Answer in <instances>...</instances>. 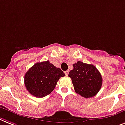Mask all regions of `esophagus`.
I'll return each instance as SVG.
<instances>
[{"label": "esophagus", "instance_id": "1", "mask_svg": "<svg viewBox=\"0 0 125 125\" xmlns=\"http://www.w3.org/2000/svg\"><path fill=\"white\" fill-rule=\"evenodd\" d=\"M64 73H65V74L66 76H67L68 74H69V71H65Z\"/></svg>", "mask_w": 125, "mask_h": 125}]
</instances>
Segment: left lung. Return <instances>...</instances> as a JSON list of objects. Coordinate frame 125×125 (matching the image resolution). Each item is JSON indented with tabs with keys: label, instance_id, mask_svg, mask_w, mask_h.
I'll return each instance as SVG.
<instances>
[{
	"label": "left lung",
	"instance_id": "obj_1",
	"mask_svg": "<svg viewBox=\"0 0 125 125\" xmlns=\"http://www.w3.org/2000/svg\"><path fill=\"white\" fill-rule=\"evenodd\" d=\"M69 73L75 92L85 98L96 96L101 89L102 77L95 66L78 61Z\"/></svg>",
	"mask_w": 125,
	"mask_h": 125
}]
</instances>
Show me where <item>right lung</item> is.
<instances>
[{
	"label": "right lung",
	"mask_w": 125,
	"mask_h": 125,
	"mask_svg": "<svg viewBox=\"0 0 125 125\" xmlns=\"http://www.w3.org/2000/svg\"><path fill=\"white\" fill-rule=\"evenodd\" d=\"M65 76L60 68L47 60L31 67L24 76V83L31 95L43 98L52 92L59 79Z\"/></svg>",
	"instance_id": "1"
}]
</instances>
